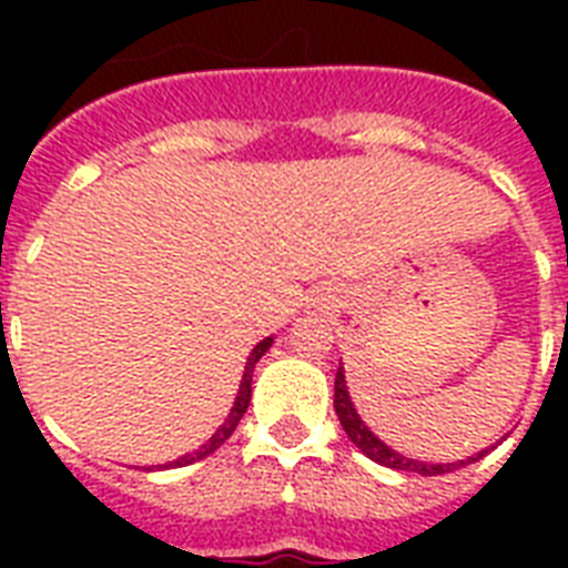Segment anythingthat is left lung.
<instances>
[{
	"label": "left lung",
	"mask_w": 568,
	"mask_h": 568,
	"mask_svg": "<svg viewBox=\"0 0 568 568\" xmlns=\"http://www.w3.org/2000/svg\"><path fill=\"white\" fill-rule=\"evenodd\" d=\"M333 406H336V415H338V422H342V427H345L347 439L354 442L365 457L379 463V466L395 468V471H415V475H424V477L445 475V471H454V468L459 466L477 463V459L486 454V450H480V454H475V457L459 459V463H422V459L404 457V454L392 450L386 442L377 439V436L368 430V424H365L363 418H359V413H356L354 400H351V392H347L345 368H342V365H338V372H336V400H333Z\"/></svg>",
	"instance_id": "1"
}]
</instances>
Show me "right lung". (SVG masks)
Returning <instances> with one entry per match:
<instances>
[{"label":"right lung","instance_id":"right-lung-1","mask_svg":"<svg viewBox=\"0 0 568 568\" xmlns=\"http://www.w3.org/2000/svg\"><path fill=\"white\" fill-rule=\"evenodd\" d=\"M271 345H274V336L262 338V342H258V345L253 347V351H250L247 365H244V377H241L239 395H235V404H232L230 415H226V422H223L221 427H217V430L212 433V439L205 442V445H200V448H196V450H191V454H185V457L173 459V463H164L162 468L191 466V463H196V459H203V457H209V454H214V450L221 448L223 442L230 439L232 433H235V427H239L241 415L247 413V406H250V392H253V388H250V383H253V368H256L258 359H262V356L267 354V347H271Z\"/></svg>","mask_w":568,"mask_h":568}]
</instances>
